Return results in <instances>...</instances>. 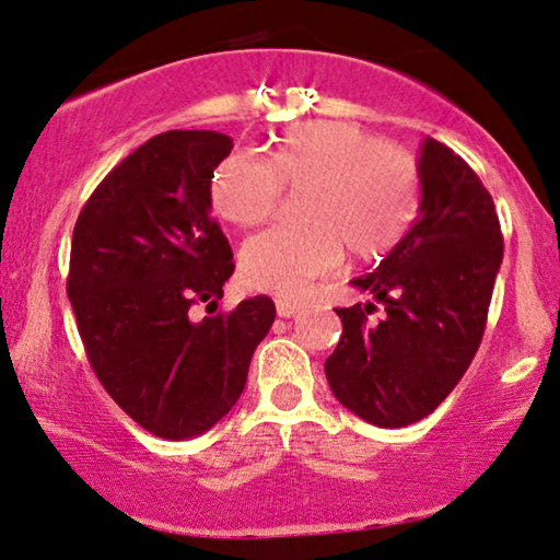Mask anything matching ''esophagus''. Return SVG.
I'll return each mask as SVG.
<instances>
[{
	"instance_id": "esophagus-1",
	"label": "esophagus",
	"mask_w": 560,
	"mask_h": 560,
	"mask_svg": "<svg viewBox=\"0 0 560 560\" xmlns=\"http://www.w3.org/2000/svg\"><path fill=\"white\" fill-rule=\"evenodd\" d=\"M300 312V304L289 302V300H279L276 302V315L279 317H294Z\"/></svg>"
}]
</instances>
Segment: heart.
Segmentation results:
<instances>
[{
	"mask_svg": "<svg viewBox=\"0 0 560 560\" xmlns=\"http://www.w3.org/2000/svg\"><path fill=\"white\" fill-rule=\"evenodd\" d=\"M284 186L301 194L304 225L273 228L243 245L241 271L253 289L300 296L340 266L389 253L420 205V168L407 151L350 122L296 125L271 161L233 151L214 168L210 197L220 218L256 228L276 212Z\"/></svg>",
	"mask_w": 560,
	"mask_h": 560,
	"instance_id": "obj_1",
	"label": "heart"
}]
</instances>
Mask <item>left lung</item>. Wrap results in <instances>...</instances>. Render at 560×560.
Returning a JSON list of instances; mask_svg holds the SVG:
<instances>
[{
  "label": "left lung",
  "mask_w": 560,
  "mask_h": 560,
  "mask_svg": "<svg viewBox=\"0 0 560 560\" xmlns=\"http://www.w3.org/2000/svg\"><path fill=\"white\" fill-rule=\"evenodd\" d=\"M417 168L420 214L376 271L350 281L374 302L335 310L342 335L325 361L340 405L378 428L422 420L456 389L504 256L494 202L474 168L432 138ZM376 303L385 312L371 320Z\"/></svg>",
  "instance_id": "8db88e82"
}]
</instances>
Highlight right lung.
Masks as SVG:
<instances>
[{
    "mask_svg": "<svg viewBox=\"0 0 560 560\" xmlns=\"http://www.w3.org/2000/svg\"><path fill=\"white\" fill-rule=\"evenodd\" d=\"M233 138L168 130L104 176L71 241L69 292L96 378L119 407L166 441L197 438L245 389L253 350L271 330L268 296L218 310L233 250L212 220L214 168Z\"/></svg>",
    "mask_w": 560,
    "mask_h": 560,
    "instance_id": "obj_1",
    "label": "right lung"
}]
</instances>
